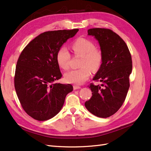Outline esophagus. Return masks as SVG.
<instances>
[{"label":"esophagus","mask_w":151,"mask_h":151,"mask_svg":"<svg viewBox=\"0 0 151 151\" xmlns=\"http://www.w3.org/2000/svg\"><path fill=\"white\" fill-rule=\"evenodd\" d=\"M81 87H80V86H76V85H74L73 86V89H75V90H76V89H81Z\"/></svg>","instance_id":"obj_1"}]
</instances>
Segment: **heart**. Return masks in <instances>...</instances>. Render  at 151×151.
Returning <instances> with one entry per match:
<instances>
[{"mask_svg": "<svg viewBox=\"0 0 151 151\" xmlns=\"http://www.w3.org/2000/svg\"><path fill=\"white\" fill-rule=\"evenodd\" d=\"M75 56H81L79 67L81 68L69 70L64 75L65 81L74 84H82L89 78L91 69L97 70L102 62V53L100 49L95 47L94 43L84 37H79L70 45ZM56 62L61 69L69 68L70 54L65 47H60L56 53Z\"/></svg>", "mask_w": 151, "mask_h": 151, "instance_id": "obj_1", "label": "heart"}]
</instances>
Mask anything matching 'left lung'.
Listing matches in <instances>:
<instances>
[{
	"mask_svg": "<svg viewBox=\"0 0 151 151\" xmlns=\"http://www.w3.org/2000/svg\"><path fill=\"white\" fill-rule=\"evenodd\" d=\"M88 34L99 41L102 53V64L93 80L101 82L103 88L90 84L92 97L85 102V106L95 116L106 118L116 113L126 99L132 57L126 43L111 30L91 28Z\"/></svg>",
	"mask_w": 151,
	"mask_h": 151,
	"instance_id": "8db88e82",
	"label": "left lung"
}]
</instances>
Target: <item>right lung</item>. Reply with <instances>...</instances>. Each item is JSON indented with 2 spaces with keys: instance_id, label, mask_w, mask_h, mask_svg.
<instances>
[{
  "instance_id": "obj_1",
  "label": "right lung",
  "mask_w": 151,
  "mask_h": 151,
  "mask_svg": "<svg viewBox=\"0 0 151 151\" xmlns=\"http://www.w3.org/2000/svg\"><path fill=\"white\" fill-rule=\"evenodd\" d=\"M78 29L48 31L32 40L22 50L16 65L14 86L25 112L37 121L55 116L62 109L70 84L55 83L62 75L56 53Z\"/></svg>"
}]
</instances>
